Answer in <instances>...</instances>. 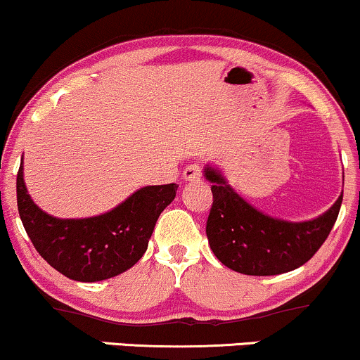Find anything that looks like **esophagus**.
I'll list each match as a JSON object with an SVG mask.
<instances>
[{"instance_id":"esophagus-1","label":"esophagus","mask_w":360,"mask_h":360,"mask_svg":"<svg viewBox=\"0 0 360 360\" xmlns=\"http://www.w3.org/2000/svg\"><path fill=\"white\" fill-rule=\"evenodd\" d=\"M202 173H204V170H202L200 165H197V163L188 165V167L184 170V179L187 181L198 180L202 176Z\"/></svg>"}]
</instances>
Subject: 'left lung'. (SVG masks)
I'll list each match as a JSON object with an SVG mask.
<instances>
[{
    "label": "left lung",
    "instance_id": "8db88e82",
    "mask_svg": "<svg viewBox=\"0 0 360 360\" xmlns=\"http://www.w3.org/2000/svg\"><path fill=\"white\" fill-rule=\"evenodd\" d=\"M205 176L214 197L205 227L210 249L224 266L251 276L293 271L311 259L330 234L344 197L314 221L286 222L249 205L212 168H205Z\"/></svg>",
    "mask_w": 360,
    "mask_h": 360
}]
</instances>
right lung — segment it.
Returning <instances> with one entry per match:
<instances>
[{
  "label": "right lung",
  "mask_w": 360,
  "mask_h": 360,
  "mask_svg": "<svg viewBox=\"0 0 360 360\" xmlns=\"http://www.w3.org/2000/svg\"><path fill=\"white\" fill-rule=\"evenodd\" d=\"M176 184L139 188L111 212L91 219H57L33 204L16 175L18 212L30 240L44 259L75 281L94 283L124 273L141 259L163 209L175 198Z\"/></svg>",
  "instance_id": "1"
}]
</instances>
